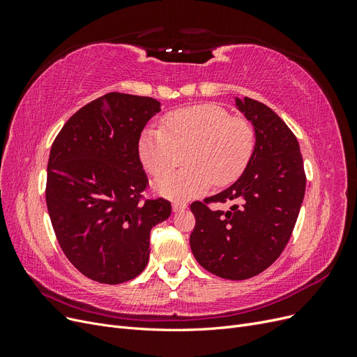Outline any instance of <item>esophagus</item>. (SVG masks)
<instances>
[{
	"label": "esophagus",
	"instance_id": "1",
	"mask_svg": "<svg viewBox=\"0 0 357 357\" xmlns=\"http://www.w3.org/2000/svg\"><path fill=\"white\" fill-rule=\"evenodd\" d=\"M188 208V205L185 202H172V211L178 213V211H185Z\"/></svg>",
	"mask_w": 357,
	"mask_h": 357
}]
</instances>
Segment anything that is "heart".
<instances>
[{
  "instance_id": "obj_1",
  "label": "heart",
  "mask_w": 357,
  "mask_h": 357,
  "mask_svg": "<svg viewBox=\"0 0 357 357\" xmlns=\"http://www.w3.org/2000/svg\"><path fill=\"white\" fill-rule=\"evenodd\" d=\"M253 147L252 126L215 104L168 113L160 128H147L138 138L139 160L152 176L164 174L176 164L178 150L188 149V168L168 172L155 181L160 195L177 201L205 193L214 181L219 186L231 185L247 167Z\"/></svg>"
}]
</instances>
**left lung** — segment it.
I'll return each mask as SVG.
<instances>
[{
  "label": "left lung",
  "mask_w": 357,
  "mask_h": 357,
  "mask_svg": "<svg viewBox=\"0 0 357 357\" xmlns=\"http://www.w3.org/2000/svg\"><path fill=\"white\" fill-rule=\"evenodd\" d=\"M255 128L250 160L232 186L190 204L195 228L190 248L201 266L228 280H245L273 265L290 238L305 193L304 160L295 134L268 105L235 98ZM232 200L229 212L210 202Z\"/></svg>",
  "instance_id": "8db88e82"
}]
</instances>
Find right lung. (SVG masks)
<instances>
[{"label":"right lung","mask_w":357,"mask_h":357,"mask_svg":"<svg viewBox=\"0 0 357 357\" xmlns=\"http://www.w3.org/2000/svg\"><path fill=\"white\" fill-rule=\"evenodd\" d=\"M160 112L149 96L110 92L74 113L50 149L46 202L63 255L93 282L119 284L143 273L150 231L171 202L144 199L149 180L138 138Z\"/></svg>","instance_id":"right-lung-1"}]
</instances>
